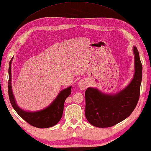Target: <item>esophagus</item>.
<instances>
[{
  "instance_id": "1",
  "label": "esophagus",
  "mask_w": 151,
  "mask_h": 151,
  "mask_svg": "<svg viewBox=\"0 0 151 151\" xmlns=\"http://www.w3.org/2000/svg\"><path fill=\"white\" fill-rule=\"evenodd\" d=\"M78 86L80 89L82 91H83L87 87V84L86 82V81H84V80H81V81H80L78 83Z\"/></svg>"
}]
</instances>
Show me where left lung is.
Listing matches in <instances>:
<instances>
[{
	"label": "left lung",
	"instance_id": "obj_1",
	"mask_svg": "<svg viewBox=\"0 0 151 151\" xmlns=\"http://www.w3.org/2000/svg\"><path fill=\"white\" fill-rule=\"evenodd\" d=\"M134 74L130 83L116 94H107L96 88L88 87L85 92V115L87 121L97 127H110L125 120L134 111L139 97L142 79V64L136 47Z\"/></svg>",
	"mask_w": 151,
	"mask_h": 151
}]
</instances>
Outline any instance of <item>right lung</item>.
Here are the masks:
<instances>
[{"label": "right lung", "mask_w": 151, "mask_h": 151, "mask_svg": "<svg viewBox=\"0 0 151 151\" xmlns=\"http://www.w3.org/2000/svg\"><path fill=\"white\" fill-rule=\"evenodd\" d=\"M12 59L9 62L8 70V94L10 102L14 109L21 118L33 127L44 129L51 127L57 124L62 116L64 101L71 94V86L62 90L50 106L42 110L35 112H27L21 109L17 106L12 89L11 67Z\"/></svg>", "instance_id": "1"}]
</instances>
